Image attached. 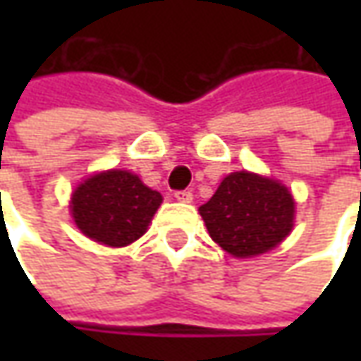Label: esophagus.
Wrapping results in <instances>:
<instances>
[{"label": "esophagus", "mask_w": 361, "mask_h": 361, "mask_svg": "<svg viewBox=\"0 0 361 361\" xmlns=\"http://www.w3.org/2000/svg\"><path fill=\"white\" fill-rule=\"evenodd\" d=\"M174 199L180 202H190L192 201V192L190 190H176L174 192Z\"/></svg>", "instance_id": "1"}]
</instances>
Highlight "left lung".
I'll return each instance as SVG.
<instances>
[{
  "instance_id": "1",
  "label": "left lung",
  "mask_w": 361,
  "mask_h": 361,
  "mask_svg": "<svg viewBox=\"0 0 361 361\" xmlns=\"http://www.w3.org/2000/svg\"><path fill=\"white\" fill-rule=\"evenodd\" d=\"M199 211L209 235L227 253L253 257L289 235L295 202L281 183L241 171L231 173Z\"/></svg>"
}]
</instances>
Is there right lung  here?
I'll use <instances>...</instances> for the list:
<instances>
[{
    "label": "right lung",
    "instance_id": "obj_1",
    "mask_svg": "<svg viewBox=\"0 0 361 361\" xmlns=\"http://www.w3.org/2000/svg\"><path fill=\"white\" fill-rule=\"evenodd\" d=\"M162 202L136 174L108 171L84 180L72 195V216L78 229L108 247H124L145 235Z\"/></svg>",
    "mask_w": 361,
    "mask_h": 361
}]
</instances>
